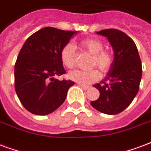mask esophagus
<instances>
[{"label":"esophagus","mask_w":151,"mask_h":151,"mask_svg":"<svg viewBox=\"0 0 151 151\" xmlns=\"http://www.w3.org/2000/svg\"><path fill=\"white\" fill-rule=\"evenodd\" d=\"M78 86L79 87H80L81 88H83V90H88V88H89V87H88V86H85V85H82L80 84V83H78Z\"/></svg>","instance_id":"obj_1"}]
</instances>
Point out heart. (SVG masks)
<instances>
[{
    "label": "heart",
    "mask_w": 151,
    "mask_h": 151,
    "mask_svg": "<svg viewBox=\"0 0 151 151\" xmlns=\"http://www.w3.org/2000/svg\"><path fill=\"white\" fill-rule=\"evenodd\" d=\"M80 45L87 52L93 55L91 67H97L103 73H106L111 68L114 63V55L109 50L104 49V42L97 38H87L80 41ZM62 63L68 68H73L76 66V47L71 43L63 45L60 51ZM101 75L98 69L88 71L76 70L71 71L68 77L73 81L80 84H89L96 82Z\"/></svg>",
    "instance_id": "obj_1"
}]
</instances>
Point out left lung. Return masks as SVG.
<instances>
[{"instance_id": "obj_1", "label": "left lung", "mask_w": 151, "mask_h": 151, "mask_svg": "<svg viewBox=\"0 0 151 151\" xmlns=\"http://www.w3.org/2000/svg\"><path fill=\"white\" fill-rule=\"evenodd\" d=\"M97 34L107 37L114 59L106 76L94 85L100 95L91 105L104 114H119L131 104L139 91L142 72L141 60L134 40L123 32L110 28Z\"/></svg>"}]
</instances>
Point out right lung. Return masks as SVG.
<instances>
[{
    "label": "right lung",
    "instance_id": "right-lung-1",
    "mask_svg": "<svg viewBox=\"0 0 151 151\" xmlns=\"http://www.w3.org/2000/svg\"><path fill=\"white\" fill-rule=\"evenodd\" d=\"M76 32L46 27L24 42L16 61L14 79L17 95L29 112L48 114L65 100L74 82L54 77L66 73L60 51Z\"/></svg>",
    "mask_w": 151,
    "mask_h": 151
}]
</instances>
